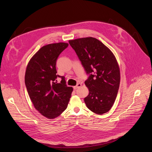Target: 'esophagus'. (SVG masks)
Returning <instances> with one entry per match:
<instances>
[{"instance_id": "esophagus-1", "label": "esophagus", "mask_w": 152, "mask_h": 152, "mask_svg": "<svg viewBox=\"0 0 152 152\" xmlns=\"http://www.w3.org/2000/svg\"><path fill=\"white\" fill-rule=\"evenodd\" d=\"M81 86H82V84H81V83H78V84H77L76 86H75V87H74V89H75V90H76V89H77V88H78L80 87Z\"/></svg>"}]
</instances>
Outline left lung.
I'll return each instance as SVG.
<instances>
[{
  "instance_id": "obj_1",
  "label": "left lung",
  "mask_w": 152,
  "mask_h": 152,
  "mask_svg": "<svg viewBox=\"0 0 152 152\" xmlns=\"http://www.w3.org/2000/svg\"><path fill=\"white\" fill-rule=\"evenodd\" d=\"M69 43L89 75L84 82L89 90L84 99L87 107L99 115L108 112L115 101L120 83V70L115 56L93 37L69 40Z\"/></svg>"
}]
</instances>
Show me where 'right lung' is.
Wrapping results in <instances>:
<instances>
[{
    "label": "right lung",
    "instance_id": "1",
    "mask_svg": "<svg viewBox=\"0 0 152 152\" xmlns=\"http://www.w3.org/2000/svg\"><path fill=\"white\" fill-rule=\"evenodd\" d=\"M69 44L59 42L41 47L30 60L26 70L25 84L35 108L43 116L53 119L67 108L73 88L64 76L56 75V60ZM57 77L62 80L58 83Z\"/></svg>",
    "mask_w": 152,
    "mask_h": 152
}]
</instances>
